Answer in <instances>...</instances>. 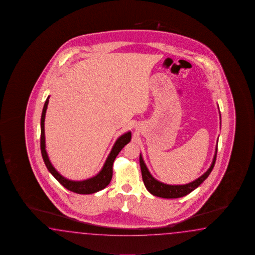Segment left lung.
I'll list each match as a JSON object with an SVG mask.
<instances>
[{
    "instance_id": "obj_1",
    "label": "left lung",
    "mask_w": 255,
    "mask_h": 255,
    "mask_svg": "<svg viewBox=\"0 0 255 255\" xmlns=\"http://www.w3.org/2000/svg\"><path fill=\"white\" fill-rule=\"evenodd\" d=\"M220 116H221V114H220ZM217 151H218V143L216 145L215 154H214L213 161L211 163L210 168L207 170V172L202 176H199L198 179H196L195 181L190 182L188 184H186V185H167V184H164L162 182L156 180L150 174L149 170L146 167V164H144V161L141 157V154H140V166H141V176H142L144 186L152 195L159 197V198H177L187 196V194L192 192L193 190H195L198 186H200V184H202V182L205 181L206 178L210 176L211 171L214 167V164H215Z\"/></svg>"
}]
</instances>
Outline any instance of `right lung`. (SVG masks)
Segmentation results:
<instances>
[{"label":"right lung","mask_w":255,"mask_h":255,"mask_svg":"<svg viewBox=\"0 0 255 255\" xmlns=\"http://www.w3.org/2000/svg\"><path fill=\"white\" fill-rule=\"evenodd\" d=\"M48 102H49V96L47 97V99L45 101V105L43 108V112H42V116H41V139H40L41 153H42L43 160L45 162L46 168L51 173L57 181L62 185L63 187H66L67 189L72 191V192L85 195V194L96 193L103 188H105L110 184V182L112 180V177H113V164H114V160L118 155V153L121 152V150L130 141V138H131L130 131H128L125 134L120 136L119 138L117 139V141H115L114 147L109 154L105 164L103 165L101 172L97 176L83 180V181L68 180L64 176H61L57 170L55 169V167L52 165L51 162L48 158V155H47L46 150H45V118Z\"/></svg>","instance_id":"add662e5"}]
</instances>
